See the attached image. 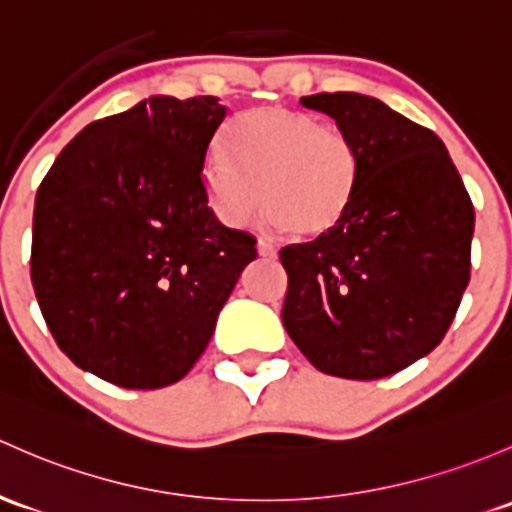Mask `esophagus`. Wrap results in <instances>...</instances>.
Listing matches in <instances>:
<instances>
[{
  "label": "esophagus",
  "mask_w": 512,
  "mask_h": 512,
  "mask_svg": "<svg viewBox=\"0 0 512 512\" xmlns=\"http://www.w3.org/2000/svg\"><path fill=\"white\" fill-rule=\"evenodd\" d=\"M257 252H260L262 257H277V247H274L270 240H257Z\"/></svg>",
  "instance_id": "34e87169"
}]
</instances>
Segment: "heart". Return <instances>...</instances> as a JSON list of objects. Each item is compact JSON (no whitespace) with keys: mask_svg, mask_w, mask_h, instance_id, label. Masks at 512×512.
<instances>
[{"mask_svg":"<svg viewBox=\"0 0 512 512\" xmlns=\"http://www.w3.org/2000/svg\"><path fill=\"white\" fill-rule=\"evenodd\" d=\"M228 147L206 166L208 198L223 223L242 225L265 203L270 223L316 238L351 208L358 186L351 139L311 112L279 105L242 112L228 129Z\"/></svg>","mask_w":512,"mask_h":512,"instance_id":"b5f03b06","label":"heart"}]
</instances>
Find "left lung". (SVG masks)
Returning a JSON list of instances; mask_svg holds the SVG:
<instances>
[{"instance_id": "8db88e82", "label": "left lung", "mask_w": 512, "mask_h": 512, "mask_svg": "<svg viewBox=\"0 0 512 512\" xmlns=\"http://www.w3.org/2000/svg\"><path fill=\"white\" fill-rule=\"evenodd\" d=\"M351 139L358 186L341 223L279 252L282 324L316 370L378 380L439 346L471 279L473 203L432 129L358 93H319Z\"/></svg>"}]
</instances>
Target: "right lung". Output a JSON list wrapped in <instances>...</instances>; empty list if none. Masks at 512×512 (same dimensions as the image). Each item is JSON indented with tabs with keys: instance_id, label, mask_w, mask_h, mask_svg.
Masks as SVG:
<instances>
[{
	"instance_id": "add662e5",
	"label": "right lung",
	"mask_w": 512,
	"mask_h": 512,
	"mask_svg": "<svg viewBox=\"0 0 512 512\" xmlns=\"http://www.w3.org/2000/svg\"><path fill=\"white\" fill-rule=\"evenodd\" d=\"M225 117L213 95H154L75 134L43 176L36 301L58 348L107 383H179L257 257L208 206L203 166Z\"/></svg>"
}]
</instances>
